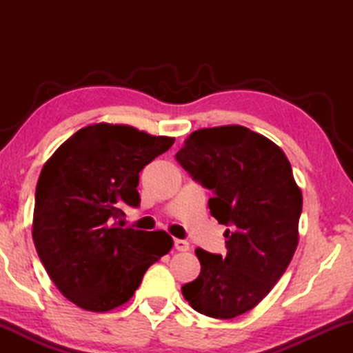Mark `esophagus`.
<instances>
[{
  "instance_id": "1",
  "label": "esophagus",
  "mask_w": 353,
  "mask_h": 353,
  "mask_svg": "<svg viewBox=\"0 0 353 353\" xmlns=\"http://www.w3.org/2000/svg\"><path fill=\"white\" fill-rule=\"evenodd\" d=\"M174 248L181 252H187V250H190V244L185 240H174Z\"/></svg>"
}]
</instances>
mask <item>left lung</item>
Returning <instances> with one entry per match:
<instances>
[{"instance_id":"obj_1","label":"left lung","mask_w":353,"mask_h":353,"mask_svg":"<svg viewBox=\"0 0 353 353\" xmlns=\"http://www.w3.org/2000/svg\"><path fill=\"white\" fill-rule=\"evenodd\" d=\"M176 159L213 191L212 216L229 225L227 255L196 249L201 274L182 294L202 314L236 318L266 297L296 252L301 188L282 149L238 124L194 130Z\"/></svg>"}]
</instances>
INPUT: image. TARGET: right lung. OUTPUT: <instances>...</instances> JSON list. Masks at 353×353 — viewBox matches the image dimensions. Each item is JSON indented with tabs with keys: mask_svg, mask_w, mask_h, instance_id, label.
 Returning a JSON list of instances; mask_svg holds the SVG:
<instances>
[{
	"mask_svg": "<svg viewBox=\"0 0 353 353\" xmlns=\"http://www.w3.org/2000/svg\"><path fill=\"white\" fill-rule=\"evenodd\" d=\"M126 124L77 130L51 155L35 188L32 238L48 276L87 312H110L134 296L172 238L119 223V207H139L140 171L172 146Z\"/></svg>",
	"mask_w": 353,
	"mask_h": 353,
	"instance_id": "1",
	"label": "right lung"
}]
</instances>
